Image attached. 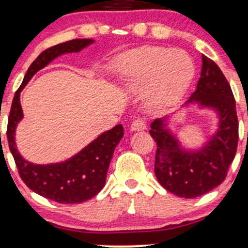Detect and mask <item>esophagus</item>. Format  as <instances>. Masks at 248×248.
<instances>
[{
  "label": "esophagus",
  "instance_id": "esophagus-1",
  "mask_svg": "<svg viewBox=\"0 0 248 248\" xmlns=\"http://www.w3.org/2000/svg\"><path fill=\"white\" fill-rule=\"evenodd\" d=\"M131 131H143L146 130V122L143 119L137 118L136 121H133V123L131 124Z\"/></svg>",
  "mask_w": 248,
  "mask_h": 248
}]
</instances>
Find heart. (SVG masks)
<instances>
[{
  "label": "heart",
  "instance_id": "obj_1",
  "mask_svg": "<svg viewBox=\"0 0 248 248\" xmlns=\"http://www.w3.org/2000/svg\"><path fill=\"white\" fill-rule=\"evenodd\" d=\"M112 70L125 87L143 91V101L151 111H164L187 90L194 65L183 50L143 46L122 55Z\"/></svg>",
  "mask_w": 248,
  "mask_h": 248
}]
</instances>
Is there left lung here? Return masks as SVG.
Wrapping results in <instances>:
<instances>
[{
  "label": "left lung",
  "mask_w": 248,
  "mask_h": 248,
  "mask_svg": "<svg viewBox=\"0 0 248 248\" xmlns=\"http://www.w3.org/2000/svg\"><path fill=\"white\" fill-rule=\"evenodd\" d=\"M197 103L215 110L218 129L199 151L182 148L167 129V117L155 119L149 133L156 142L154 171L158 183L180 198H197L222 184L238 146L236 101L221 69L202 55V68L195 90L186 105Z\"/></svg>",
  "instance_id": "left-lung-1"
}]
</instances>
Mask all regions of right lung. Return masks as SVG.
Listing matches in <instances>:
<instances>
[{
    "label": "right lung",
    "instance_id": "1",
    "mask_svg": "<svg viewBox=\"0 0 248 248\" xmlns=\"http://www.w3.org/2000/svg\"><path fill=\"white\" fill-rule=\"evenodd\" d=\"M93 42L92 39H75L42 51L30 65L20 87L15 94L8 118L9 148L21 180L33 192L59 203L84 202L95 197L103 188L114 151L124 136L123 125L118 124L100 134L69 160L60 163L34 164L21 156L15 142L17 124L23 118L20 92L39 70L47 66L56 57L66 53H78Z\"/></svg>",
    "mask_w": 248,
    "mask_h": 248
}]
</instances>
